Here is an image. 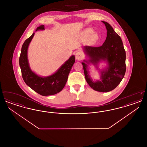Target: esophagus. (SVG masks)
<instances>
[{
  "instance_id": "obj_1",
  "label": "esophagus",
  "mask_w": 147,
  "mask_h": 147,
  "mask_svg": "<svg viewBox=\"0 0 147 147\" xmlns=\"http://www.w3.org/2000/svg\"><path fill=\"white\" fill-rule=\"evenodd\" d=\"M76 58L78 61H81L83 58V54L81 52H77L76 54Z\"/></svg>"
}]
</instances>
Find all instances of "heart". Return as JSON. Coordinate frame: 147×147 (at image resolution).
I'll use <instances>...</instances> for the list:
<instances>
[{"mask_svg":"<svg viewBox=\"0 0 147 147\" xmlns=\"http://www.w3.org/2000/svg\"><path fill=\"white\" fill-rule=\"evenodd\" d=\"M84 36L86 37H88L89 36H90L89 38V42L92 43L95 42L96 40V35H95L94 33V31L93 30H92L91 28H88L86 29L84 32Z\"/></svg>","mask_w":147,"mask_h":147,"instance_id":"b5f03b06","label":"heart"}]
</instances>
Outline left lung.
Wrapping results in <instances>:
<instances>
[{
	"label": "left lung",
	"instance_id": "obj_1",
	"mask_svg": "<svg viewBox=\"0 0 147 147\" xmlns=\"http://www.w3.org/2000/svg\"><path fill=\"white\" fill-rule=\"evenodd\" d=\"M102 22L104 23L107 30L104 43L99 47L86 46L84 49L86 54L90 58L89 62L95 65L101 60H107L109 68L101 72V80L92 82L88 74L87 64L83 62L82 64L85 80L91 88L100 92H109L116 88L125 76L126 70V52L120 36L108 22Z\"/></svg>",
	"mask_w": 147,
	"mask_h": 147
}]
</instances>
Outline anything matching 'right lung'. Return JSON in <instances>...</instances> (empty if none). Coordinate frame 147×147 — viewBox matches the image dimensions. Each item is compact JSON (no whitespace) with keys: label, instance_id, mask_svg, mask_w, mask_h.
<instances>
[{"label":"right lung","instance_id":"1","mask_svg":"<svg viewBox=\"0 0 147 147\" xmlns=\"http://www.w3.org/2000/svg\"><path fill=\"white\" fill-rule=\"evenodd\" d=\"M44 29L45 26L41 25L37 28L36 31ZM34 34L35 33L26 39L22 46L19 57L22 77L26 85L38 94L42 96L55 95L64 88L71 67L75 62V57L71 56L56 73L51 76L42 78L37 76L29 67L27 56L28 45Z\"/></svg>","mask_w":147,"mask_h":147}]
</instances>
